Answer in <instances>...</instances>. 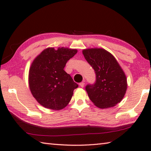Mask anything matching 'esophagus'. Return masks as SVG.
<instances>
[{"label":"esophagus","instance_id":"esophagus-1","mask_svg":"<svg viewBox=\"0 0 151 151\" xmlns=\"http://www.w3.org/2000/svg\"><path fill=\"white\" fill-rule=\"evenodd\" d=\"M79 85H80L81 87L83 88L84 86H85V83H84V82H82V83H81L80 84H79Z\"/></svg>","mask_w":151,"mask_h":151}]
</instances>
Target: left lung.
I'll return each mask as SVG.
<instances>
[{"label": "left lung", "mask_w": 151, "mask_h": 151, "mask_svg": "<svg viewBox=\"0 0 151 151\" xmlns=\"http://www.w3.org/2000/svg\"><path fill=\"white\" fill-rule=\"evenodd\" d=\"M83 54L96 73L95 84L86 86L90 100L102 109L116 106L127 89V76L118 61L102 48H86Z\"/></svg>", "instance_id": "obj_1"}]
</instances>
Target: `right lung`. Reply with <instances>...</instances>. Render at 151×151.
Returning a JSON list of instances; mask_svg holds the SVG:
<instances>
[{
	"mask_svg": "<svg viewBox=\"0 0 151 151\" xmlns=\"http://www.w3.org/2000/svg\"><path fill=\"white\" fill-rule=\"evenodd\" d=\"M77 51L66 47L57 50L49 47L33 60L29 72V88L34 98L45 108L60 111L69 103L78 85L64 68Z\"/></svg>",
	"mask_w": 151,
	"mask_h": 151,
	"instance_id": "1",
	"label": "right lung"
}]
</instances>
